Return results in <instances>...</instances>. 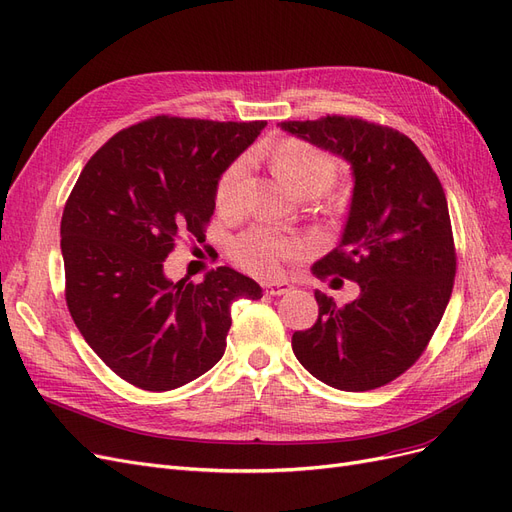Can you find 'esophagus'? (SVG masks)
Returning <instances> with one entry per match:
<instances>
[{"mask_svg":"<svg viewBox=\"0 0 512 512\" xmlns=\"http://www.w3.org/2000/svg\"><path fill=\"white\" fill-rule=\"evenodd\" d=\"M263 289H266V293L270 295H283L293 291V285L287 283V280H274V283H263Z\"/></svg>","mask_w":512,"mask_h":512,"instance_id":"1","label":"esophagus"}]
</instances>
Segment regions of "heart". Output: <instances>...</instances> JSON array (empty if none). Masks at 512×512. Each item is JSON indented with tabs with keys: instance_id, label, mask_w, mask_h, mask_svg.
<instances>
[{
	"instance_id": "obj_1",
	"label": "heart",
	"mask_w": 512,
	"mask_h": 512,
	"mask_svg": "<svg viewBox=\"0 0 512 512\" xmlns=\"http://www.w3.org/2000/svg\"><path fill=\"white\" fill-rule=\"evenodd\" d=\"M274 166L295 193L327 191L334 183L336 163L321 148L302 140H285L276 146ZM249 157H238L229 163L217 183V206L225 214L240 212L246 195V178H249ZM234 261L246 272L255 276H274L280 272V263L300 255L302 244L274 229L253 227L240 234L232 246Z\"/></svg>"
}]
</instances>
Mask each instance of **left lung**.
<instances>
[{
	"instance_id": "obj_1",
	"label": "left lung",
	"mask_w": 512,
	"mask_h": 512,
	"mask_svg": "<svg viewBox=\"0 0 512 512\" xmlns=\"http://www.w3.org/2000/svg\"><path fill=\"white\" fill-rule=\"evenodd\" d=\"M280 129L342 157L353 174L342 238L312 274L355 280L359 298L340 308L315 291L319 319L293 334V353L334 389L387 385L421 357L451 300L457 261L444 189L417 144L391 127L323 117Z\"/></svg>"
}]
</instances>
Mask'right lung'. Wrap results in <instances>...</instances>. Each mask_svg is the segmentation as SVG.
I'll use <instances>...</instances> for the list:
<instances>
[{"mask_svg":"<svg viewBox=\"0 0 512 512\" xmlns=\"http://www.w3.org/2000/svg\"><path fill=\"white\" fill-rule=\"evenodd\" d=\"M263 127L155 117L112 136L80 172L61 217L65 300L123 381L146 391L195 381L225 353L232 304L263 295L227 266L202 283L163 270L178 236L206 238L221 174Z\"/></svg>","mask_w":512,"mask_h":512,"instance_id":"right-lung-1","label":"right lung"}]
</instances>
